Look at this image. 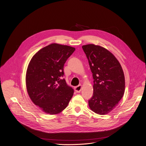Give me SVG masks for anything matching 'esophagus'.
<instances>
[{"label": "esophagus", "mask_w": 146, "mask_h": 146, "mask_svg": "<svg viewBox=\"0 0 146 146\" xmlns=\"http://www.w3.org/2000/svg\"><path fill=\"white\" fill-rule=\"evenodd\" d=\"M82 86L81 84H80V85H78L74 87V90L77 92H80V91L82 90Z\"/></svg>", "instance_id": "1"}]
</instances>
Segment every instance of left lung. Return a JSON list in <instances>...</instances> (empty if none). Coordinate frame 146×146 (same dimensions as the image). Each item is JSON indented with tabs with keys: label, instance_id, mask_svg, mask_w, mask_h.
I'll use <instances>...</instances> for the list:
<instances>
[{
	"label": "left lung",
	"instance_id": "8db88e82",
	"mask_svg": "<svg viewBox=\"0 0 146 146\" xmlns=\"http://www.w3.org/2000/svg\"><path fill=\"white\" fill-rule=\"evenodd\" d=\"M82 48L94 78L93 96L88 101L89 107L99 115L108 114L124 94L125 81L122 66L112 53L104 47L88 44Z\"/></svg>",
	"mask_w": 146,
	"mask_h": 146
}]
</instances>
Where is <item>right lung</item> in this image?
Returning a JSON list of instances; mask_svg holds the SVG:
<instances>
[{"mask_svg":"<svg viewBox=\"0 0 146 146\" xmlns=\"http://www.w3.org/2000/svg\"><path fill=\"white\" fill-rule=\"evenodd\" d=\"M74 50L70 46L51 44L38 51L29 64L25 76L29 96L47 114L61 112L73 95V89L60 77L64 64Z\"/></svg>","mask_w":146,"mask_h":146,"instance_id":"obj_1","label":"right lung"}]
</instances>
